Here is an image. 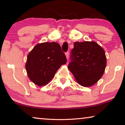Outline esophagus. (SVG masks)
Segmentation results:
<instances>
[{"label": "esophagus", "mask_w": 125, "mask_h": 125, "mask_svg": "<svg viewBox=\"0 0 125 125\" xmlns=\"http://www.w3.org/2000/svg\"><path fill=\"white\" fill-rule=\"evenodd\" d=\"M65 56H66V58L68 60L69 58V52H67L66 53H65Z\"/></svg>", "instance_id": "34e87169"}]
</instances>
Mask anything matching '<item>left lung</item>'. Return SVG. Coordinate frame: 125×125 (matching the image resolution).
<instances>
[{"label": "left lung", "instance_id": "1", "mask_svg": "<svg viewBox=\"0 0 125 125\" xmlns=\"http://www.w3.org/2000/svg\"><path fill=\"white\" fill-rule=\"evenodd\" d=\"M68 68L79 85L89 87L102 77L106 66L104 50L95 41L75 42Z\"/></svg>", "mask_w": 125, "mask_h": 125}]
</instances>
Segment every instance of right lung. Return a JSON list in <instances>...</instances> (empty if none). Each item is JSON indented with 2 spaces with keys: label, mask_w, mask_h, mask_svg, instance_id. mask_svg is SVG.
Returning <instances> with one entry per match:
<instances>
[{
  "label": "right lung",
  "mask_w": 125,
  "mask_h": 125,
  "mask_svg": "<svg viewBox=\"0 0 125 125\" xmlns=\"http://www.w3.org/2000/svg\"><path fill=\"white\" fill-rule=\"evenodd\" d=\"M66 62V57L58 43L43 42L36 45L27 55L25 68L29 78L33 83L44 86Z\"/></svg>",
  "instance_id": "1"
}]
</instances>
